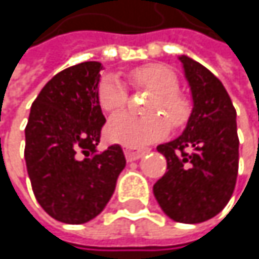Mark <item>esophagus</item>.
Instances as JSON below:
<instances>
[{"label":"esophagus","instance_id":"1","mask_svg":"<svg viewBox=\"0 0 259 259\" xmlns=\"http://www.w3.org/2000/svg\"><path fill=\"white\" fill-rule=\"evenodd\" d=\"M145 154V151H141V150H133L130 147H124V156L129 162H133V160H138L141 159L142 156Z\"/></svg>","mask_w":259,"mask_h":259}]
</instances>
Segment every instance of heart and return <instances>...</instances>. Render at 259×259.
<instances>
[{
  "instance_id": "obj_1",
  "label": "heart",
  "mask_w": 259,
  "mask_h": 259,
  "mask_svg": "<svg viewBox=\"0 0 259 259\" xmlns=\"http://www.w3.org/2000/svg\"><path fill=\"white\" fill-rule=\"evenodd\" d=\"M129 76L136 87L153 93L147 108L150 117L138 118L126 112L114 115L105 127L108 141L130 148H142L166 136L168 121L172 127H180L187 121L189 102L177 93L179 80L168 67L147 64L132 70ZM97 96L103 111L115 112L126 105L127 90L117 76L106 75L99 83Z\"/></svg>"
}]
</instances>
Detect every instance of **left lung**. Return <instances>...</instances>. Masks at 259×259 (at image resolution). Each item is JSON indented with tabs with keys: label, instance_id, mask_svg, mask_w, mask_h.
I'll return each instance as SVG.
<instances>
[{
	"label": "left lung",
	"instance_id": "obj_1",
	"mask_svg": "<svg viewBox=\"0 0 259 259\" xmlns=\"http://www.w3.org/2000/svg\"><path fill=\"white\" fill-rule=\"evenodd\" d=\"M190 88L192 111L179 138L157 145L166 174L153 186L163 213L181 224H199L219 214L231 199L238 171L237 114L208 69L179 57Z\"/></svg>",
	"mask_w": 259,
	"mask_h": 259
}]
</instances>
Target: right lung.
Listing matches in <instances>:
<instances>
[{
	"label": "right lung",
	"instance_id": "add662e5",
	"mask_svg": "<svg viewBox=\"0 0 259 259\" xmlns=\"http://www.w3.org/2000/svg\"><path fill=\"white\" fill-rule=\"evenodd\" d=\"M99 61L57 73L31 105L25 162L32 192L55 221L79 225L99 216L126 166L120 145L97 150L105 117Z\"/></svg>",
	"mask_w": 259,
	"mask_h": 259
}]
</instances>
